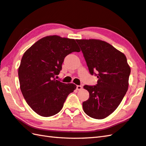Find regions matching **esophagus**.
Here are the masks:
<instances>
[{
    "label": "esophagus",
    "mask_w": 146,
    "mask_h": 146,
    "mask_svg": "<svg viewBox=\"0 0 146 146\" xmlns=\"http://www.w3.org/2000/svg\"><path fill=\"white\" fill-rule=\"evenodd\" d=\"M82 85H77V90H80L82 89Z\"/></svg>",
    "instance_id": "34e87169"
}]
</instances>
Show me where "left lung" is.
I'll list each match as a JSON object with an SVG mask.
<instances>
[{
	"label": "left lung",
	"instance_id": "1",
	"mask_svg": "<svg viewBox=\"0 0 146 146\" xmlns=\"http://www.w3.org/2000/svg\"><path fill=\"white\" fill-rule=\"evenodd\" d=\"M76 41L90 74L98 79L96 85L84 86L89 92V98L82 104L84 111L91 118H105L118 108L126 94L130 67L125 55L108 42L94 39Z\"/></svg>",
	"mask_w": 146,
	"mask_h": 146
}]
</instances>
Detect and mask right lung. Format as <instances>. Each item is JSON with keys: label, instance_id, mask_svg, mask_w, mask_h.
<instances>
[{"label": "right lung", "instance_id": "obj_1", "mask_svg": "<svg viewBox=\"0 0 146 146\" xmlns=\"http://www.w3.org/2000/svg\"><path fill=\"white\" fill-rule=\"evenodd\" d=\"M80 49L74 39L57 35L40 39L27 49L19 68L20 90L31 108L41 116L58 113L67 96L76 88L74 84L56 80L65 57Z\"/></svg>", "mask_w": 146, "mask_h": 146}]
</instances>
